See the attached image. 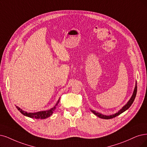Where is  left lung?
<instances>
[{
	"instance_id": "8db88e82",
	"label": "left lung",
	"mask_w": 147,
	"mask_h": 147,
	"mask_svg": "<svg viewBox=\"0 0 147 147\" xmlns=\"http://www.w3.org/2000/svg\"><path fill=\"white\" fill-rule=\"evenodd\" d=\"M136 93H137V82L136 83V86L134 88V92H133V94L131 97V99H129V100L127 102V104L125 105L124 107H123L122 108V109H121L120 110H119L118 111V113H116V114H115V115H111V116H106V115H101V114L97 113L95 111H93V110H91V111L93 112L95 115H96L97 116H98L100 118H102V119H112L113 117H115L119 115H120L121 113H123L125 111H126L127 110H128V108L130 107V106H131L132 105V104L133 103L134 100V99L136 97Z\"/></svg>"
}]
</instances>
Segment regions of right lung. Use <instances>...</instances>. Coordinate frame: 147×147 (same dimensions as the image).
<instances>
[{"instance_id": "obj_1", "label": "right lung", "mask_w": 147, "mask_h": 147, "mask_svg": "<svg viewBox=\"0 0 147 147\" xmlns=\"http://www.w3.org/2000/svg\"><path fill=\"white\" fill-rule=\"evenodd\" d=\"M59 102V100H58L57 104L54 106L53 108H51V109L49 110L48 111H39V112H37V113H27V112L22 110L21 108H20L19 107H18L17 106H16V107L18 108V110L24 116H28V117H31V118H34V119H44L45 118L50 117L52 115L53 111L56 110V105L58 104Z\"/></svg>"}]
</instances>
